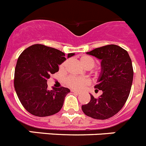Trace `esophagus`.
<instances>
[{
	"label": "esophagus",
	"instance_id": "esophagus-1",
	"mask_svg": "<svg viewBox=\"0 0 146 146\" xmlns=\"http://www.w3.org/2000/svg\"><path fill=\"white\" fill-rule=\"evenodd\" d=\"M72 92L75 93V94H80V91H75V90H73V89H72Z\"/></svg>",
	"mask_w": 146,
	"mask_h": 146
}]
</instances>
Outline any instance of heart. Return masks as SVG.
Here are the masks:
<instances>
[{
	"mask_svg": "<svg viewBox=\"0 0 146 146\" xmlns=\"http://www.w3.org/2000/svg\"><path fill=\"white\" fill-rule=\"evenodd\" d=\"M80 62L86 69H91L96 65V60L89 55H82L80 58ZM69 60H66L60 65V70L64 71L68 65ZM65 83L67 86L75 90H81L89 84L87 79L78 78L76 77H68L65 79Z\"/></svg>",
	"mask_w": 146,
	"mask_h": 146,
	"instance_id": "heart-1",
	"label": "heart"
}]
</instances>
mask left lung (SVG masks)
I'll use <instances>...</instances> for the list:
<instances>
[{
	"mask_svg": "<svg viewBox=\"0 0 146 146\" xmlns=\"http://www.w3.org/2000/svg\"><path fill=\"white\" fill-rule=\"evenodd\" d=\"M100 59L101 73L95 86L102 94L99 98L91 95L88 104L82 105L83 113L95 119L111 118L123 108L128 99L133 80V67L126 50L109 44L87 52Z\"/></svg>",
	"mask_w": 146,
	"mask_h": 146,
	"instance_id": "obj_1",
	"label": "left lung"
}]
</instances>
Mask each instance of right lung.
Listing matches in <instances>:
<instances>
[{"mask_svg": "<svg viewBox=\"0 0 146 146\" xmlns=\"http://www.w3.org/2000/svg\"><path fill=\"white\" fill-rule=\"evenodd\" d=\"M74 53H69L70 58ZM65 60L64 52L43 44H33L18 58L15 71V88L23 106L28 113L38 117L58 113L70 90L67 88L47 89V80L58 72V65Z\"/></svg>", "mask_w": 146, "mask_h": 146, "instance_id": "1", "label": "right lung"}]
</instances>
